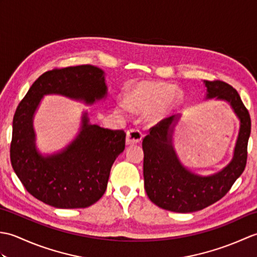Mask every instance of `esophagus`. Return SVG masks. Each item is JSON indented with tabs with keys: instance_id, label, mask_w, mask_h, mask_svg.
Here are the masks:
<instances>
[{
	"instance_id": "obj_1",
	"label": "esophagus",
	"mask_w": 257,
	"mask_h": 257,
	"mask_svg": "<svg viewBox=\"0 0 257 257\" xmlns=\"http://www.w3.org/2000/svg\"><path fill=\"white\" fill-rule=\"evenodd\" d=\"M143 138V134H141L140 130L132 128L127 132V138H125V143L127 145H134L137 144Z\"/></svg>"
}]
</instances>
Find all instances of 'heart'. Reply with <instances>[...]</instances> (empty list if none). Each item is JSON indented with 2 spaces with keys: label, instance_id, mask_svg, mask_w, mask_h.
<instances>
[{
  "label": "heart",
  "instance_id": "obj_1",
  "mask_svg": "<svg viewBox=\"0 0 257 257\" xmlns=\"http://www.w3.org/2000/svg\"><path fill=\"white\" fill-rule=\"evenodd\" d=\"M180 94L170 84H144L137 87L127 98V101L120 102V111L152 109L155 117H161L180 100Z\"/></svg>",
  "mask_w": 257,
  "mask_h": 257
}]
</instances>
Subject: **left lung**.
I'll return each mask as SVG.
<instances>
[{"label": "left lung", "instance_id": "left-lung-1", "mask_svg": "<svg viewBox=\"0 0 257 257\" xmlns=\"http://www.w3.org/2000/svg\"><path fill=\"white\" fill-rule=\"evenodd\" d=\"M205 86L207 98L228 101L241 120L233 160L214 176H195L181 166L172 148V123L177 117L165 118L151 127L143 140L145 188L149 199L168 211L190 213L215 203L230 191L246 166L250 135L248 110L236 89L225 81L205 80Z\"/></svg>", "mask_w": 257, "mask_h": 257}]
</instances>
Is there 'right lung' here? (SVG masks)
Listing matches in <instances>:
<instances>
[{"instance_id": "obj_1", "label": "right lung", "mask_w": 257, "mask_h": 257, "mask_svg": "<svg viewBox=\"0 0 257 257\" xmlns=\"http://www.w3.org/2000/svg\"><path fill=\"white\" fill-rule=\"evenodd\" d=\"M47 94L92 103L107 94L103 72L91 65L45 72L31 86L13 118L11 163L27 192L59 209L87 207L105 193L112 163L124 149L125 134L90 124L84 114L83 129L72 145L58 155L40 156L35 150L32 119Z\"/></svg>"}]
</instances>
